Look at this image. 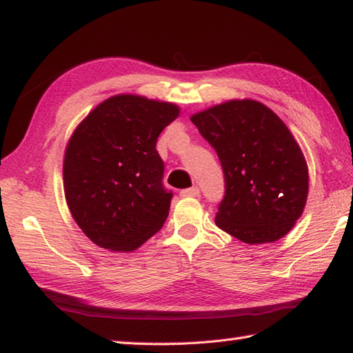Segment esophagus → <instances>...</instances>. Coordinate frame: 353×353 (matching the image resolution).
Masks as SVG:
<instances>
[{
    "instance_id": "1",
    "label": "esophagus",
    "mask_w": 353,
    "mask_h": 353,
    "mask_svg": "<svg viewBox=\"0 0 353 353\" xmlns=\"http://www.w3.org/2000/svg\"><path fill=\"white\" fill-rule=\"evenodd\" d=\"M181 196L182 197H197V196H200V190L197 188V186H192V188L182 190Z\"/></svg>"
}]
</instances>
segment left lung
Instances as JSON below:
<instances>
[{
  "label": "left lung",
  "instance_id": "left-lung-1",
  "mask_svg": "<svg viewBox=\"0 0 353 353\" xmlns=\"http://www.w3.org/2000/svg\"><path fill=\"white\" fill-rule=\"evenodd\" d=\"M191 121L214 147L224 172L216 226L247 244L287 235L308 197V167L282 119L259 101L230 100Z\"/></svg>",
  "mask_w": 353,
  "mask_h": 353
}]
</instances>
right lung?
<instances>
[{
	"label": "right lung",
	"instance_id": "1",
	"mask_svg": "<svg viewBox=\"0 0 353 353\" xmlns=\"http://www.w3.org/2000/svg\"><path fill=\"white\" fill-rule=\"evenodd\" d=\"M172 103L115 95L74 130L63 161L72 219L97 245L132 252L159 232L172 192L163 186L161 132L179 117Z\"/></svg>",
	"mask_w": 353,
	"mask_h": 353
}]
</instances>
